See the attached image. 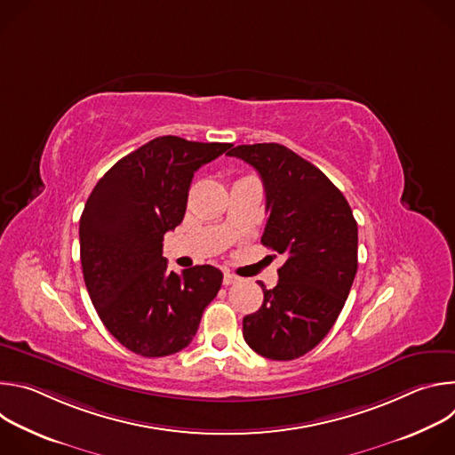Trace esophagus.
<instances>
[{
	"label": "esophagus",
	"mask_w": 455,
	"mask_h": 455,
	"mask_svg": "<svg viewBox=\"0 0 455 455\" xmlns=\"http://www.w3.org/2000/svg\"><path fill=\"white\" fill-rule=\"evenodd\" d=\"M237 281H239L237 275H234V274H230V272H225V275H223V284H225V286H230V284H234V283H237Z\"/></svg>",
	"instance_id": "34e87169"
}]
</instances>
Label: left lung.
Instances as JSON below:
<instances>
[{
  "instance_id": "obj_1",
  "label": "left lung",
  "mask_w": 455,
  "mask_h": 455,
  "mask_svg": "<svg viewBox=\"0 0 455 455\" xmlns=\"http://www.w3.org/2000/svg\"><path fill=\"white\" fill-rule=\"evenodd\" d=\"M250 164L267 192L261 243L283 255L279 283L243 318V339L270 360L311 351L337 322L358 268V227L344 194L307 160L281 144L237 146L227 153Z\"/></svg>"
}]
</instances>
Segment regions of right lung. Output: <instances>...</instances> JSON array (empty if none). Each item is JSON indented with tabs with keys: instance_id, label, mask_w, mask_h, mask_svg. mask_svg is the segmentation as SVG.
<instances>
[{
	"instance_id": "add662e5",
	"label": "right lung",
	"mask_w": 455,
	"mask_h": 455,
	"mask_svg": "<svg viewBox=\"0 0 455 455\" xmlns=\"http://www.w3.org/2000/svg\"><path fill=\"white\" fill-rule=\"evenodd\" d=\"M230 148L158 137L90 194L79 223L83 275L106 330L129 351L158 358L187 347L221 288L211 265L169 272L162 246L185 216L194 172Z\"/></svg>"
}]
</instances>
